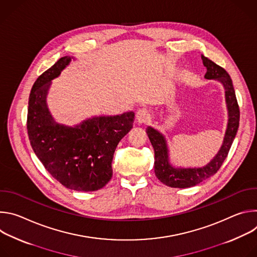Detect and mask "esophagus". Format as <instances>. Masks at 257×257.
Returning <instances> with one entry per match:
<instances>
[{
	"label": "esophagus",
	"mask_w": 257,
	"mask_h": 257,
	"mask_svg": "<svg viewBox=\"0 0 257 257\" xmlns=\"http://www.w3.org/2000/svg\"><path fill=\"white\" fill-rule=\"evenodd\" d=\"M151 118V114L146 108H140L137 111L135 116V122L137 124H143L146 123Z\"/></svg>",
	"instance_id": "1"
}]
</instances>
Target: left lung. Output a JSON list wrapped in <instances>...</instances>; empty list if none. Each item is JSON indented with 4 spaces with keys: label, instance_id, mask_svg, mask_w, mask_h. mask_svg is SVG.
Here are the masks:
<instances>
[{
    "label": "left lung",
    "instance_id": "left-lung-1",
    "mask_svg": "<svg viewBox=\"0 0 257 257\" xmlns=\"http://www.w3.org/2000/svg\"><path fill=\"white\" fill-rule=\"evenodd\" d=\"M203 66L206 68L205 79L221 83L225 90V100L228 111V123L223 143L216 155L202 167L175 166L171 162L170 150L166 136L158 129L148 126V134L155 151V173L165 185L173 188H189L213 176L226 160L239 127L240 111L236 99L233 82L228 72L201 55Z\"/></svg>",
    "mask_w": 257,
    "mask_h": 257
}]
</instances>
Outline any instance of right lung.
<instances>
[{"mask_svg": "<svg viewBox=\"0 0 257 257\" xmlns=\"http://www.w3.org/2000/svg\"><path fill=\"white\" fill-rule=\"evenodd\" d=\"M72 60L76 59L61 58L34 82L28 100L27 131L34 154L57 181L68 189L90 192L111 180L114 153L132 129L134 113L92 116L74 126L57 122L48 105V94L52 81Z\"/></svg>", "mask_w": 257, "mask_h": 257, "instance_id": "add662e5", "label": "right lung"}]
</instances>
